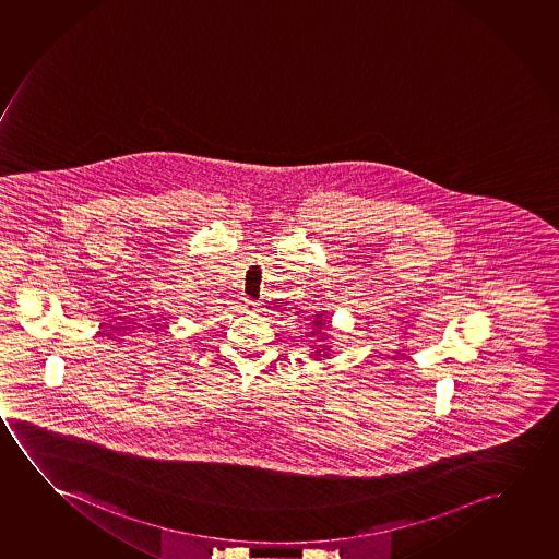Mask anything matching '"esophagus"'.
I'll use <instances>...</instances> for the list:
<instances>
[{"instance_id": "obj_1", "label": "esophagus", "mask_w": 559, "mask_h": 559, "mask_svg": "<svg viewBox=\"0 0 559 559\" xmlns=\"http://www.w3.org/2000/svg\"><path fill=\"white\" fill-rule=\"evenodd\" d=\"M260 301H253V299H248V301H246V307H248V309H252V311H260Z\"/></svg>"}]
</instances>
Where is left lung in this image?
<instances>
[{"label": "left lung", "instance_id": "1", "mask_svg": "<svg viewBox=\"0 0 559 559\" xmlns=\"http://www.w3.org/2000/svg\"><path fill=\"white\" fill-rule=\"evenodd\" d=\"M314 324V329H324V324H326V322H322V321H314L313 322ZM321 330H319V332H321Z\"/></svg>", "mask_w": 559, "mask_h": 559}]
</instances>
